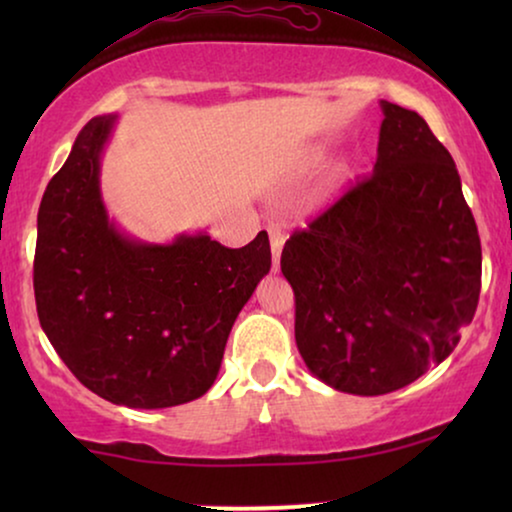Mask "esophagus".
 Instances as JSON below:
<instances>
[{
	"instance_id": "obj_1",
	"label": "esophagus",
	"mask_w": 512,
	"mask_h": 512,
	"mask_svg": "<svg viewBox=\"0 0 512 512\" xmlns=\"http://www.w3.org/2000/svg\"><path fill=\"white\" fill-rule=\"evenodd\" d=\"M268 235H270V249H272V270L277 272L279 256H282V247H284L286 235L282 233V228H279V226H268Z\"/></svg>"
}]
</instances>
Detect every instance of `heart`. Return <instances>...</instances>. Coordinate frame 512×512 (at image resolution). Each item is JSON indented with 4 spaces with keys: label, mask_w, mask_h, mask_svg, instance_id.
<instances>
[{
    "label": "heart",
    "mask_w": 512,
    "mask_h": 512,
    "mask_svg": "<svg viewBox=\"0 0 512 512\" xmlns=\"http://www.w3.org/2000/svg\"><path fill=\"white\" fill-rule=\"evenodd\" d=\"M321 163H324V151H321V149L310 151V153H307V156H305V160H303V165L307 167V170H310V167H319ZM345 172H347V167H342L340 177H342V174H345Z\"/></svg>",
    "instance_id": "heart-1"
}]
</instances>
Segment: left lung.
I'll use <instances>...</instances> for the list:
<instances>
[{"label": "left lung", "mask_w": 512, "mask_h": 512, "mask_svg": "<svg viewBox=\"0 0 512 512\" xmlns=\"http://www.w3.org/2000/svg\"><path fill=\"white\" fill-rule=\"evenodd\" d=\"M380 104L373 174L282 251L305 366L359 396L389 394L445 361L473 321L482 277L450 151L417 111Z\"/></svg>", "instance_id": "8db88e82"}]
</instances>
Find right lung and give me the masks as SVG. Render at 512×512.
Returning <instances> with one entry per match:
<instances>
[{"label": "right lung", "instance_id": "1", "mask_svg": "<svg viewBox=\"0 0 512 512\" xmlns=\"http://www.w3.org/2000/svg\"><path fill=\"white\" fill-rule=\"evenodd\" d=\"M114 121L97 116L83 125L41 198L37 314L93 394L128 408H172L214 384L230 328L270 270V240L265 230L242 249L202 233L172 244L125 237L100 195V156Z\"/></svg>", "mask_w": 512, "mask_h": 512}]
</instances>
